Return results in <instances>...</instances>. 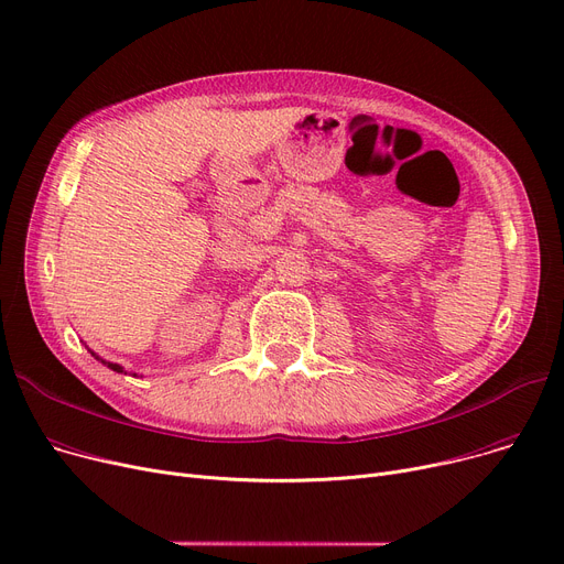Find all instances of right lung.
Here are the masks:
<instances>
[{
  "instance_id": "right-lung-1",
  "label": "right lung",
  "mask_w": 564,
  "mask_h": 564,
  "mask_svg": "<svg viewBox=\"0 0 564 564\" xmlns=\"http://www.w3.org/2000/svg\"><path fill=\"white\" fill-rule=\"evenodd\" d=\"M88 351H91V349H88ZM91 354H94V357H96L98 361H102V359L98 357V354H96V351H91ZM102 364H105L107 368H111L113 372H123V368H121V366H118V364H111V361H102ZM134 377H137V372H134Z\"/></svg>"
}]
</instances>
